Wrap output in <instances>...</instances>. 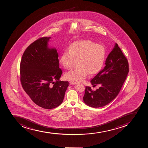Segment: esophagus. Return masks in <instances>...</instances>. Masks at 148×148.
I'll use <instances>...</instances> for the list:
<instances>
[{"label":"esophagus","instance_id":"34e87169","mask_svg":"<svg viewBox=\"0 0 148 148\" xmlns=\"http://www.w3.org/2000/svg\"><path fill=\"white\" fill-rule=\"evenodd\" d=\"M76 83H77V82H69L70 85H75L76 84Z\"/></svg>","mask_w":148,"mask_h":148}]
</instances>
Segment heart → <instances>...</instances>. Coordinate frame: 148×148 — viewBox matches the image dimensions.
I'll use <instances>...</instances> for the list:
<instances>
[{
	"label": "heart",
	"mask_w": 148,
	"mask_h": 148,
	"mask_svg": "<svg viewBox=\"0 0 148 148\" xmlns=\"http://www.w3.org/2000/svg\"><path fill=\"white\" fill-rule=\"evenodd\" d=\"M106 50L103 45H98L90 40L73 42L62 53L60 62L64 68L69 69L77 61L78 68L65 74L66 79L83 81L89 73L96 74L102 69L106 58Z\"/></svg>",
	"instance_id": "1"
}]
</instances>
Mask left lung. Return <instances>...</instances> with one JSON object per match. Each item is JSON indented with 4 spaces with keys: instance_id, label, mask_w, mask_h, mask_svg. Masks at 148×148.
I'll list each match as a JSON object with an SVG mask.
<instances>
[{
    "instance_id": "left-lung-1",
    "label": "left lung",
    "mask_w": 148,
    "mask_h": 148,
    "mask_svg": "<svg viewBox=\"0 0 148 148\" xmlns=\"http://www.w3.org/2000/svg\"><path fill=\"white\" fill-rule=\"evenodd\" d=\"M105 65L90 80L93 87L99 85V88L92 91L90 87L86 86L83 101L90 107H103L113 101L118 95L128 74V61L116 43L108 55Z\"/></svg>"
}]
</instances>
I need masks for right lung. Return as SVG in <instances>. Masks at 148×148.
I'll return each mask as SVG.
<instances>
[{
  "label": "right lung",
  "instance_id": "right-lung-1",
  "mask_svg": "<svg viewBox=\"0 0 148 148\" xmlns=\"http://www.w3.org/2000/svg\"><path fill=\"white\" fill-rule=\"evenodd\" d=\"M51 38L42 37L31 44L20 64L21 82L25 92L35 104L47 109L62 103L69 86V82L59 80L62 71L57 50L48 46Z\"/></svg>",
  "mask_w": 148,
  "mask_h": 148
}]
</instances>
